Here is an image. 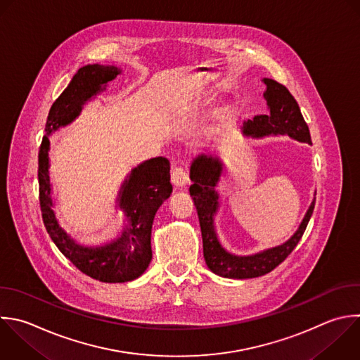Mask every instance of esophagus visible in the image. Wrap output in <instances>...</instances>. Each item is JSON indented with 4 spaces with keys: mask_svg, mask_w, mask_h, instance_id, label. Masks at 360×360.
Masks as SVG:
<instances>
[{
    "mask_svg": "<svg viewBox=\"0 0 360 360\" xmlns=\"http://www.w3.org/2000/svg\"><path fill=\"white\" fill-rule=\"evenodd\" d=\"M172 183L177 188H184L188 184V176H187V173L183 167H180V166L173 167V170H172Z\"/></svg>",
    "mask_w": 360,
    "mask_h": 360,
    "instance_id": "obj_1",
    "label": "esophagus"
}]
</instances>
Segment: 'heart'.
Instances as JSON below:
<instances>
[{
  "label": "heart",
  "instance_id": "obj_1",
  "mask_svg": "<svg viewBox=\"0 0 360 360\" xmlns=\"http://www.w3.org/2000/svg\"><path fill=\"white\" fill-rule=\"evenodd\" d=\"M208 101H210V97H208V94H205V96L198 97L197 100H194L187 108H188L191 112H195V111H200ZM228 115H229V110H228V108H224V110L219 112V120L222 121V120H225Z\"/></svg>",
  "mask_w": 360,
  "mask_h": 360
}]
</instances>
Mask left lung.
<instances>
[{
	"instance_id": "obj_1",
	"label": "left lung",
	"mask_w": 360,
	"mask_h": 360,
	"mask_svg": "<svg viewBox=\"0 0 360 360\" xmlns=\"http://www.w3.org/2000/svg\"><path fill=\"white\" fill-rule=\"evenodd\" d=\"M262 82L266 84L263 96L269 112L245 121L240 127L242 135L253 139L285 135L297 142L311 145L309 129L290 91L271 79L264 77ZM225 170V163L215 153H200L190 163L193 181L190 194L200 219L205 263L212 273L225 278L243 280L263 276L277 267L300 242L314 211L315 194L301 224L285 242L252 255H236L222 245L215 226V217L221 208L217 186Z\"/></svg>"
}]
</instances>
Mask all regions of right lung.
Wrapping results in <instances>:
<instances>
[{
  "label": "right lung",
  "instance_id": "1",
  "mask_svg": "<svg viewBox=\"0 0 360 360\" xmlns=\"http://www.w3.org/2000/svg\"><path fill=\"white\" fill-rule=\"evenodd\" d=\"M122 69L112 65H87L73 76L68 89L53 103L39 150V200L48 233L59 250L84 274L104 283H127L141 277L152 260V225L160 205L170 197V163L158 156L139 163L124 179L115 198L124 224L115 238L86 245L62 226L51 183L49 149L52 136L75 122L87 103L107 90Z\"/></svg>",
  "mask_w": 360,
  "mask_h": 360
}]
</instances>
